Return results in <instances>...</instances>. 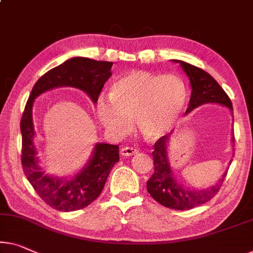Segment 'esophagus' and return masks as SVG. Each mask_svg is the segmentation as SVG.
Instances as JSON below:
<instances>
[{"mask_svg":"<svg viewBox=\"0 0 253 253\" xmlns=\"http://www.w3.org/2000/svg\"><path fill=\"white\" fill-rule=\"evenodd\" d=\"M137 153H138V150L135 148H131V146H124V148L120 149V154L124 157H131Z\"/></svg>","mask_w":253,"mask_h":253,"instance_id":"obj_1","label":"esophagus"}]
</instances>
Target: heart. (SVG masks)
I'll return each instance as SVG.
<instances>
[{
  "instance_id": "obj_1",
  "label": "heart",
  "mask_w": 253,
  "mask_h": 253,
  "mask_svg": "<svg viewBox=\"0 0 253 253\" xmlns=\"http://www.w3.org/2000/svg\"><path fill=\"white\" fill-rule=\"evenodd\" d=\"M187 102L184 82L174 75L131 70L112 83L109 97L100 96L96 116L112 134H127L131 122L143 137L156 141L169 133Z\"/></svg>"
}]
</instances>
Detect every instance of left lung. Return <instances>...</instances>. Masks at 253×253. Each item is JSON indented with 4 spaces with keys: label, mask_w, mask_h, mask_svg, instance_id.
I'll use <instances>...</instances> for the list:
<instances>
[{
    "label": "left lung",
    "mask_w": 253,
    "mask_h": 253,
    "mask_svg": "<svg viewBox=\"0 0 253 253\" xmlns=\"http://www.w3.org/2000/svg\"><path fill=\"white\" fill-rule=\"evenodd\" d=\"M172 61L179 63L190 79L192 92L185 115L190 114L200 105L207 103L220 104L221 107L227 108L233 115L231 100L212 76H210L205 70L187 62L180 61V60H172ZM233 123H234V119H233ZM170 134L165 135L154 143V150L152 152L154 172L146 182V188H148L151 197L167 208L175 210L192 209L194 207L208 202L218 193V191L223 185L226 175H227V170L212 186L207 188H194V190L185 187L172 174L170 164H169L167 144ZM234 142V135H233V146L235 145ZM231 163L232 160L229 161V164Z\"/></svg>",
    "instance_id": "1"
}]
</instances>
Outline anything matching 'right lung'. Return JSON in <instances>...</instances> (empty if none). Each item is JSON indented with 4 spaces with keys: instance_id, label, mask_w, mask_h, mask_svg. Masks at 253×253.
I'll list each match as a JSON object with an SVG mask.
<instances>
[{
    "instance_id": "right-lung-1",
    "label": "right lung",
    "mask_w": 253,
    "mask_h": 253,
    "mask_svg": "<svg viewBox=\"0 0 253 253\" xmlns=\"http://www.w3.org/2000/svg\"><path fill=\"white\" fill-rule=\"evenodd\" d=\"M112 65L109 61H96L82 56L67 60L36 82L26 103L20 123L22 169L40 198L55 210L69 212L83 209L99 197L112 167L119 161V146L96 143L87 163L73 177L46 175L41 167L34 144V102L46 90L68 86L83 90L96 103L105 82L112 75Z\"/></svg>"
}]
</instances>
